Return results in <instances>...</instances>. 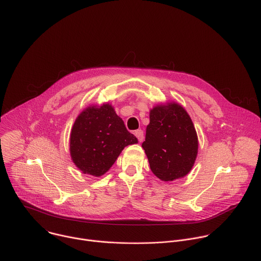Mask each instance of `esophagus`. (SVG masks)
I'll use <instances>...</instances> for the list:
<instances>
[{
    "label": "esophagus",
    "instance_id": "1",
    "mask_svg": "<svg viewBox=\"0 0 261 261\" xmlns=\"http://www.w3.org/2000/svg\"><path fill=\"white\" fill-rule=\"evenodd\" d=\"M135 135L137 136L139 142H142V141H143V138H144V137H143V131H142L141 129L136 130V131H135Z\"/></svg>",
    "mask_w": 261,
    "mask_h": 261
}]
</instances>
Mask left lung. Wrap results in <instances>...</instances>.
<instances>
[{
  "label": "left lung",
  "mask_w": 261,
  "mask_h": 261,
  "mask_svg": "<svg viewBox=\"0 0 261 261\" xmlns=\"http://www.w3.org/2000/svg\"><path fill=\"white\" fill-rule=\"evenodd\" d=\"M143 150L153 173L164 181L187 175L198 152V138L191 118L175 102L150 111Z\"/></svg>",
  "instance_id": "obj_1"
}]
</instances>
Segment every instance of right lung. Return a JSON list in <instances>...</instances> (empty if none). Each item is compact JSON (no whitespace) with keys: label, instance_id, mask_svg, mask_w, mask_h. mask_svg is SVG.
I'll list each match as a JSON object with an SVG mask.
<instances>
[{"label":"right lung","instance_id":"obj_1","mask_svg":"<svg viewBox=\"0 0 261 261\" xmlns=\"http://www.w3.org/2000/svg\"><path fill=\"white\" fill-rule=\"evenodd\" d=\"M108 103L89 106L76 118L70 134L72 161L84 173L101 176L114 165L124 147L137 143Z\"/></svg>","mask_w":261,"mask_h":261}]
</instances>
